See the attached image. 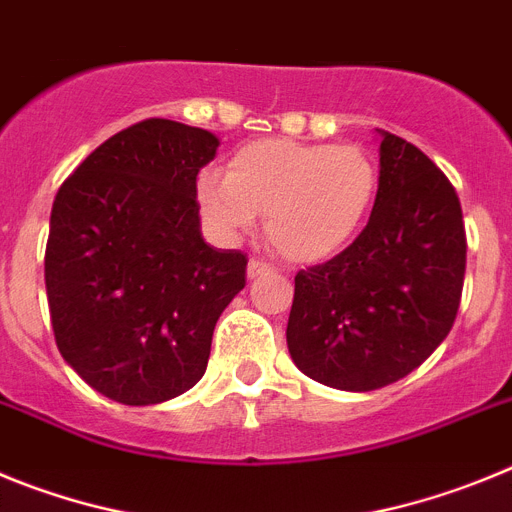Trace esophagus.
Returning <instances> with one entry per match:
<instances>
[{
	"mask_svg": "<svg viewBox=\"0 0 512 512\" xmlns=\"http://www.w3.org/2000/svg\"><path fill=\"white\" fill-rule=\"evenodd\" d=\"M266 271H271V266L266 264V261H261V259L248 261V279L261 277V274H266Z\"/></svg>",
	"mask_w": 512,
	"mask_h": 512,
	"instance_id": "esophagus-1",
	"label": "esophagus"
}]
</instances>
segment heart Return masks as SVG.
I'll return each instance as SVG.
<instances>
[{
	"label": "heart",
	"instance_id": "b5f03b06",
	"mask_svg": "<svg viewBox=\"0 0 512 512\" xmlns=\"http://www.w3.org/2000/svg\"><path fill=\"white\" fill-rule=\"evenodd\" d=\"M379 189L377 158L359 143L251 140L230 156L225 176L197 179L202 215L220 233H243L266 215L271 246L312 264L354 241Z\"/></svg>",
	"mask_w": 512,
	"mask_h": 512
}]
</instances>
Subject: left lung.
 <instances>
[{
  "label": "left lung",
  "instance_id": "1",
  "mask_svg": "<svg viewBox=\"0 0 512 512\" xmlns=\"http://www.w3.org/2000/svg\"><path fill=\"white\" fill-rule=\"evenodd\" d=\"M372 217L338 256L297 271L287 346L302 374L372 392L408 377L449 336L467 271L454 184L420 148L382 133Z\"/></svg>",
  "mask_w": 512,
  "mask_h": 512
}]
</instances>
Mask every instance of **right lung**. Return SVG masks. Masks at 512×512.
Here are the masks:
<instances>
[{
    "instance_id": "obj_1",
    "label": "right lung",
    "mask_w": 512,
    "mask_h": 512,
    "mask_svg": "<svg viewBox=\"0 0 512 512\" xmlns=\"http://www.w3.org/2000/svg\"><path fill=\"white\" fill-rule=\"evenodd\" d=\"M217 138L151 117L89 153L61 184L45 292L61 356L122 405L192 390L248 259L202 241L197 174Z\"/></svg>"
}]
</instances>
